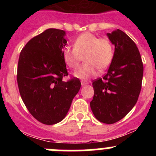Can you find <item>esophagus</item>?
<instances>
[{
	"label": "esophagus",
	"mask_w": 156,
	"mask_h": 156,
	"mask_svg": "<svg viewBox=\"0 0 156 156\" xmlns=\"http://www.w3.org/2000/svg\"><path fill=\"white\" fill-rule=\"evenodd\" d=\"M81 85L82 86H86V85H87L88 84V82L87 81H81Z\"/></svg>",
	"instance_id": "1"
}]
</instances>
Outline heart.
<instances>
[{"instance_id":"b5f03b06","label":"heart","mask_w":156,"mask_h":156,"mask_svg":"<svg viewBox=\"0 0 156 156\" xmlns=\"http://www.w3.org/2000/svg\"><path fill=\"white\" fill-rule=\"evenodd\" d=\"M73 48L62 50V59L69 68L75 69L79 65L81 56L84 55V61L86 63L74 72L76 78L83 80L96 76L98 69H107L114 57V49L110 41L99 38L90 32L83 33L77 37Z\"/></svg>"}]
</instances>
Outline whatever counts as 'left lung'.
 I'll list each match as a JSON object with an SVG mask.
<instances>
[{"instance_id":"left-lung-1","label":"left lung","mask_w":156,"mask_h":156,"mask_svg":"<svg viewBox=\"0 0 156 156\" xmlns=\"http://www.w3.org/2000/svg\"><path fill=\"white\" fill-rule=\"evenodd\" d=\"M115 46L114 57L103 78L93 81L94 95L90 103L96 119L114 124L136 104L142 85L144 65L139 50L120 29L107 33Z\"/></svg>"}]
</instances>
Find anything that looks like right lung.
I'll use <instances>...</instances> for the list:
<instances>
[{
    "mask_svg": "<svg viewBox=\"0 0 156 156\" xmlns=\"http://www.w3.org/2000/svg\"><path fill=\"white\" fill-rule=\"evenodd\" d=\"M63 30L48 29L28 42L22 50L17 69L20 96L31 115L44 125L61 122L81 87L78 78L68 75L62 59L66 46Z\"/></svg>",
    "mask_w": 156,
    "mask_h": 156,
    "instance_id": "add662e5",
    "label": "right lung"
}]
</instances>
